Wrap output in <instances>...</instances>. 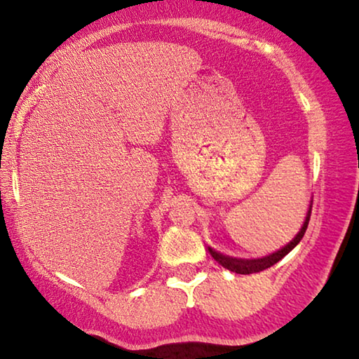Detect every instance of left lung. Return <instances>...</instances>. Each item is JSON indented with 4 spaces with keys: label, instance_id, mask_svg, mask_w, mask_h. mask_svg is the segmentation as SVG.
<instances>
[{
    "label": "left lung",
    "instance_id": "left-lung-1",
    "mask_svg": "<svg viewBox=\"0 0 359 359\" xmlns=\"http://www.w3.org/2000/svg\"><path fill=\"white\" fill-rule=\"evenodd\" d=\"M310 215H311V204H310V208H309V212H306V217H305L302 229H300V231L297 233V235L294 236V240L291 243H287L284 248H281L280 251L273 252L270 255H265V257H260V259H238V257H230V255L220 254L217 251H214L212 248H208V249H209L210 255H212V257H214V260H217L219 264L224 266V269H226V270H230L233 273H240V275H249V273H259L262 270L270 269L271 265H275L276 262H280L284 257V255H287L295 246H297V244L300 243V240H302L304 235H305L306 226H309Z\"/></svg>",
    "mask_w": 359,
    "mask_h": 359
}]
</instances>
